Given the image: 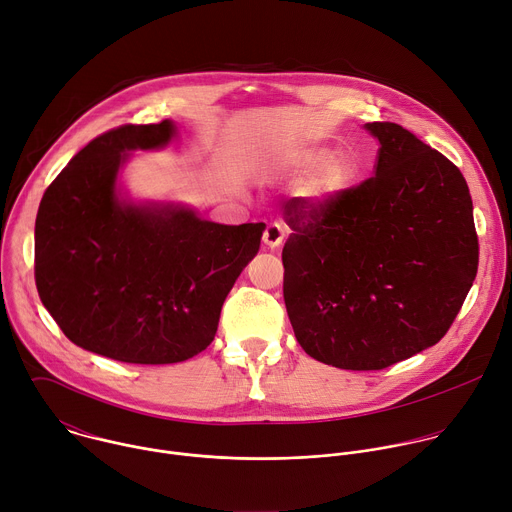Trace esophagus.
Here are the masks:
<instances>
[{
    "mask_svg": "<svg viewBox=\"0 0 512 512\" xmlns=\"http://www.w3.org/2000/svg\"><path fill=\"white\" fill-rule=\"evenodd\" d=\"M283 237H285V231L279 223H269L263 231V243L269 247V249H277L281 243H283Z\"/></svg>",
    "mask_w": 512,
    "mask_h": 512,
    "instance_id": "obj_1",
    "label": "esophagus"
}]
</instances>
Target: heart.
I'll return each mask as SVG.
<instances>
[{
  "mask_svg": "<svg viewBox=\"0 0 512 512\" xmlns=\"http://www.w3.org/2000/svg\"><path fill=\"white\" fill-rule=\"evenodd\" d=\"M330 158L328 152L324 150H312V152H306L300 162H298V168L300 170H314L318 168L320 164H324L326 160ZM348 176H350V168L344 160H334L330 164L324 166L320 178H318V192H336L340 190L346 182H348Z\"/></svg>",
  "mask_w": 512,
  "mask_h": 512,
  "instance_id": "1",
  "label": "heart"
}]
</instances>
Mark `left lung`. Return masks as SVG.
<instances>
[{
	"label": "left lung",
	"instance_id": "1",
	"mask_svg": "<svg viewBox=\"0 0 512 512\" xmlns=\"http://www.w3.org/2000/svg\"><path fill=\"white\" fill-rule=\"evenodd\" d=\"M375 176L285 204L283 300L300 346L346 371H381L440 342L478 271L468 184L391 121Z\"/></svg>",
	"mask_w": 512,
	"mask_h": 512
}]
</instances>
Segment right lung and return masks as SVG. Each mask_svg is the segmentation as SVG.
Masks as SVG:
<instances>
[{
  "label": "right lung",
  "instance_id": "1",
  "mask_svg": "<svg viewBox=\"0 0 512 512\" xmlns=\"http://www.w3.org/2000/svg\"><path fill=\"white\" fill-rule=\"evenodd\" d=\"M172 135L168 119L101 133L52 180L36 216L44 308L70 342L119 362L170 364L202 352L265 229L117 200L125 152L162 148Z\"/></svg>",
  "mask_w": 512,
  "mask_h": 512
}]
</instances>
